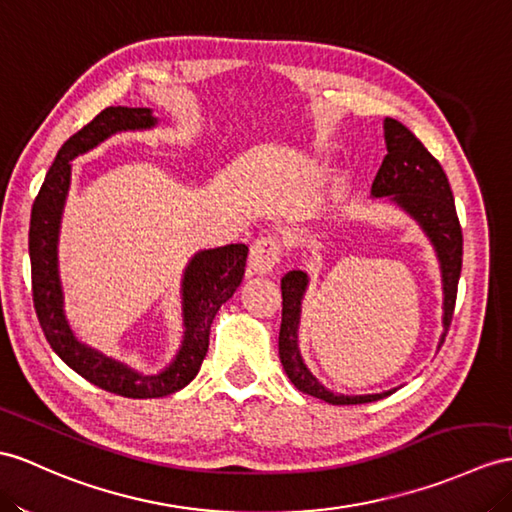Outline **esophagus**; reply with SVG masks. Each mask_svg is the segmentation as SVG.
<instances>
[{"instance_id": "esophagus-1", "label": "esophagus", "mask_w": 512, "mask_h": 512, "mask_svg": "<svg viewBox=\"0 0 512 512\" xmlns=\"http://www.w3.org/2000/svg\"><path fill=\"white\" fill-rule=\"evenodd\" d=\"M282 258V243L276 234H263L249 247V271L254 273H269L280 263Z\"/></svg>"}]
</instances>
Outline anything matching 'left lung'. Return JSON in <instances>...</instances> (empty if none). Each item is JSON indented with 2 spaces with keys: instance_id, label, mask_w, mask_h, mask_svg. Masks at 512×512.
I'll list each match as a JSON object with an SVG mask.
<instances>
[{
  "instance_id": "obj_1",
  "label": "left lung",
  "mask_w": 512,
  "mask_h": 512,
  "mask_svg": "<svg viewBox=\"0 0 512 512\" xmlns=\"http://www.w3.org/2000/svg\"><path fill=\"white\" fill-rule=\"evenodd\" d=\"M384 141L386 156L378 169V176L371 184L373 197L391 195L395 204H400L410 217L419 221V226L426 230L430 241L436 247V254L441 260L443 271V291H445V315H443V336L450 330L460 267H463V230L456 215L454 195L450 182L443 167L439 165L426 145L410 132L404 123L397 119H384ZM308 278L304 271H289L282 278V323H280V360L291 378L295 389L308 393L319 400L345 406V404H367L382 400L393 391L376 393V395H334L326 386L319 384L317 378L304 365L302 356L297 350V326H299V308H302V297L306 291Z\"/></svg>"
}]
</instances>
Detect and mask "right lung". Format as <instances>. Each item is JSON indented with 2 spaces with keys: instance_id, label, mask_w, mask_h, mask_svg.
<instances>
[{
  "instance_id": "right-lung-1",
  "label": "right lung",
  "mask_w": 512,
  "mask_h": 512,
  "mask_svg": "<svg viewBox=\"0 0 512 512\" xmlns=\"http://www.w3.org/2000/svg\"><path fill=\"white\" fill-rule=\"evenodd\" d=\"M156 119L149 108L110 106L86 123L58 149L54 165L49 167L45 182L32 204L30 217V265H32V299L45 339L65 363L84 380L108 393L132 400L162 397L180 391L195 376L208 352L210 323L223 302L234 295L241 284L247 260V245L234 243L195 254L186 267L182 282L184 299V341L176 360L158 376H143L117 363L73 336L62 313V289L58 278V228L62 206L69 191L71 160L86 149L95 147L119 130L152 128Z\"/></svg>"
}]
</instances>
